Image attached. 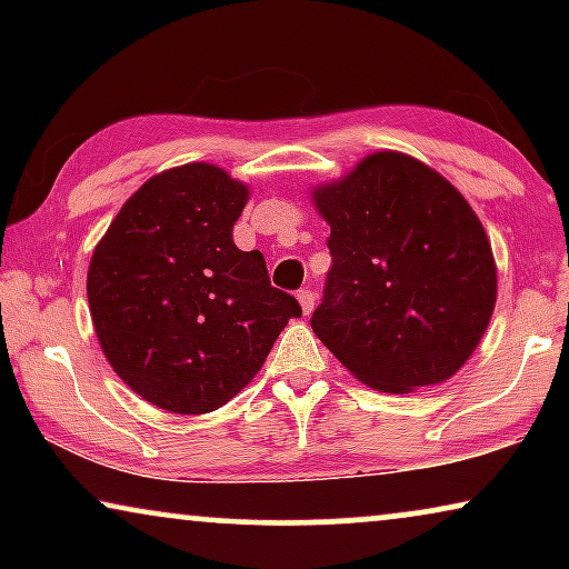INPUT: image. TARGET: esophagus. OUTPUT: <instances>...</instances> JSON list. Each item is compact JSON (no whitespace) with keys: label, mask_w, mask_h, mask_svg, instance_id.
I'll use <instances>...</instances> for the list:
<instances>
[{"label":"esophagus","mask_w":569,"mask_h":569,"mask_svg":"<svg viewBox=\"0 0 569 569\" xmlns=\"http://www.w3.org/2000/svg\"><path fill=\"white\" fill-rule=\"evenodd\" d=\"M298 300H300V306H302V313H306V316L313 313V308H316V292L310 290V287H302V290L298 292Z\"/></svg>","instance_id":"1"}]
</instances>
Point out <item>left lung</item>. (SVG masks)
Instances as JSON below:
<instances>
[{
    "label": "left lung",
    "instance_id": "obj_1",
    "mask_svg": "<svg viewBox=\"0 0 569 569\" xmlns=\"http://www.w3.org/2000/svg\"><path fill=\"white\" fill-rule=\"evenodd\" d=\"M316 207L331 224L316 337L380 391L456 376L497 298L492 248L469 201L409 154L376 152L318 189Z\"/></svg>",
    "mask_w": 569,
    "mask_h": 569
}]
</instances>
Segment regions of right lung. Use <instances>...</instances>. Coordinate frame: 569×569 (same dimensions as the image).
<instances>
[{"mask_svg": "<svg viewBox=\"0 0 569 569\" xmlns=\"http://www.w3.org/2000/svg\"><path fill=\"white\" fill-rule=\"evenodd\" d=\"M248 189L209 162L154 176L92 253L88 300L100 347L154 407L207 415L248 386L300 302L269 282L232 224Z\"/></svg>", "mask_w": 569, "mask_h": 569, "instance_id": "obj_1", "label": "right lung"}]
</instances>
